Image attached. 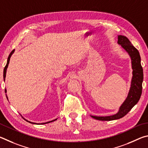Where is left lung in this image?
Returning <instances> with one entry per match:
<instances>
[{
	"instance_id": "left-lung-1",
	"label": "left lung",
	"mask_w": 148,
	"mask_h": 148,
	"mask_svg": "<svg viewBox=\"0 0 148 148\" xmlns=\"http://www.w3.org/2000/svg\"><path fill=\"white\" fill-rule=\"evenodd\" d=\"M118 43L121 45L129 54L131 59L133 77H132L131 87L125 101L120 106L119 111L116 114L109 116H91L93 118L101 121H110L123 118L135 105L140 98L143 82V69L141 66V59L139 52L132 45L129 39L124 36H118Z\"/></svg>"
}]
</instances>
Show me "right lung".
Segmentation results:
<instances>
[{"mask_svg":"<svg viewBox=\"0 0 148 148\" xmlns=\"http://www.w3.org/2000/svg\"><path fill=\"white\" fill-rule=\"evenodd\" d=\"M14 51H15V50H13V51L11 52V53H10V55H9V56H8V58L7 64H6V66L4 67V73H3V77H4V81H5V78H6V70H7V68H8V64H9V62H10V58H11V56H12V54L14 53ZM5 93H6V89H5ZM6 97H7L8 100V96H7V95H6ZM24 119H25V118H24ZM25 120L26 121H28V122L30 123H32V124H39V123H34V122H31V121H28V120H26V119H25ZM57 120V119H55V120H53V121H48V122H46V123H41V124H45V123H48L52 122V121H55V120Z\"/></svg>","mask_w":148,"mask_h":148,"instance_id":"obj_1","label":"right lung"}]
</instances>
